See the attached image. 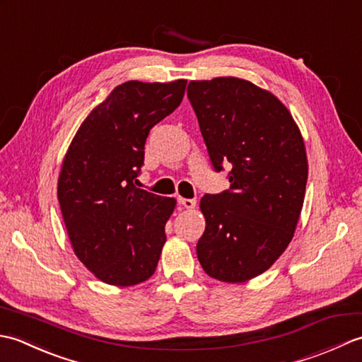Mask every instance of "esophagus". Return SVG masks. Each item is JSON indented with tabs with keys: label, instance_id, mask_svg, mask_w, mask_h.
I'll use <instances>...</instances> for the list:
<instances>
[{
	"label": "esophagus",
	"instance_id": "esophagus-1",
	"mask_svg": "<svg viewBox=\"0 0 362 362\" xmlns=\"http://www.w3.org/2000/svg\"><path fill=\"white\" fill-rule=\"evenodd\" d=\"M179 204L182 206H185L187 210H193L196 206V199H185V197H180L179 199Z\"/></svg>",
	"mask_w": 362,
	"mask_h": 362
}]
</instances>
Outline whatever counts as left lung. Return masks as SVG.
<instances>
[{
    "mask_svg": "<svg viewBox=\"0 0 362 362\" xmlns=\"http://www.w3.org/2000/svg\"><path fill=\"white\" fill-rule=\"evenodd\" d=\"M188 98L213 168L232 166L230 189L201 199L199 263L211 279L247 281L294 236L308 180L303 136L279 98L245 79L191 81Z\"/></svg>",
    "mask_w": 362,
    "mask_h": 362,
    "instance_id": "1",
    "label": "left lung"
}]
</instances>
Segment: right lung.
Instances as JSON below:
<instances>
[{
    "label": "right lung",
    "mask_w": 362,
    "mask_h": 362,
    "mask_svg": "<svg viewBox=\"0 0 362 362\" xmlns=\"http://www.w3.org/2000/svg\"><path fill=\"white\" fill-rule=\"evenodd\" d=\"M187 81H129L83 119L60 168L57 199L74 255L96 279L134 286L156 272L174 197L135 187L149 130L180 105Z\"/></svg>",
    "instance_id": "right-lung-1"
}]
</instances>
